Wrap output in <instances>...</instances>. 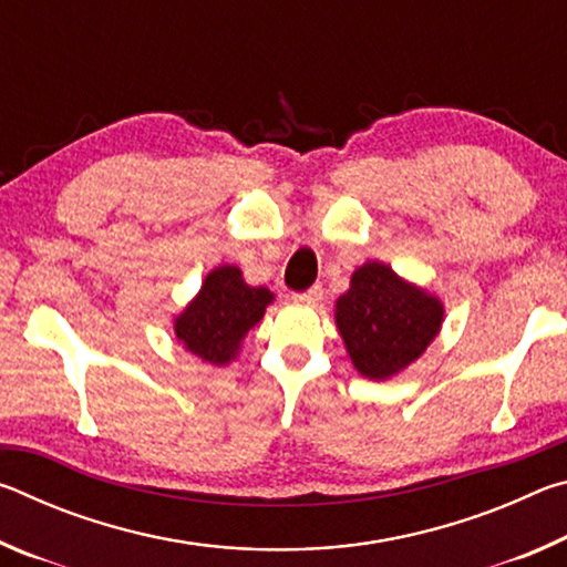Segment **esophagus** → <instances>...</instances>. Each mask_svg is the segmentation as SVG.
<instances>
[{"instance_id": "1", "label": "esophagus", "mask_w": 567, "mask_h": 567, "mask_svg": "<svg viewBox=\"0 0 567 567\" xmlns=\"http://www.w3.org/2000/svg\"><path fill=\"white\" fill-rule=\"evenodd\" d=\"M292 300L300 302V305H318L322 300V287L315 285V287H310V290H305V292H295Z\"/></svg>"}]
</instances>
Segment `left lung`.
<instances>
[{
    "instance_id": "left-lung-1",
    "label": "left lung",
    "mask_w": 567,
    "mask_h": 567,
    "mask_svg": "<svg viewBox=\"0 0 567 567\" xmlns=\"http://www.w3.org/2000/svg\"><path fill=\"white\" fill-rule=\"evenodd\" d=\"M443 305L390 270L368 262L338 300V328L360 375L385 380L417 360L440 330Z\"/></svg>"
}]
</instances>
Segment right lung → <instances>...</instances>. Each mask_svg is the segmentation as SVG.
Returning a JSON list of instances; mask_svg holds the SVG:
<instances>
[{"mask_svg":"<svg viewBox=\"0 0 567 567\" xmlns=\"http://www.w3.org/2000/svg\"><path fill=\"white\" fill-rule=\"evenodd\" d=\"M272 302L267 287H249L237 267L223 265L207 275L203 290L175 320L177 340L197 358L225 364L237 354L239 340L262 320Z\"/></svg>","mask_w":567,"mask_h":567,"instance_id":"add662e5","label":"right lung"}]
</instances>
